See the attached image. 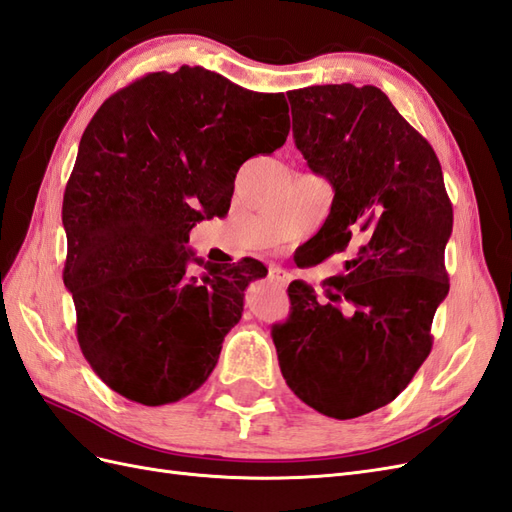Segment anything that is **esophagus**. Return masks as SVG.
<instances>
[{"label": "esophagus", "instance_id": "1", "mask_svg": "<svg viewBox=\"0 0 512 512\" xmlns=\"http://www.w3.org/2000/svg\"><path fill=\"white\" fill-rule=\"evenodd\" d=\"M268 277H270V281H274L277 285H281V287H287V283H290V274H287L285 270H281V268H270V272H268Z\"/></svg>", "mask_w": 512, "mask_h": 512}]
</instances>
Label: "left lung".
Masks as SVG:
<instances>
[{"mask_svg":"<svg viewBox=\"0 0 512 512\" xmlns=\"http://www.w3.org/2000/svg\"><path fill=\"white\" fill-rule=\"evenodd\" d=\"M298 151L333 186L313 235L316 261L350 253L322 303L287 287L290 316L272 326L281 374L326 417L352 419L396 400L432 348L448 296L452 203L430 142L376 86L326 84L287 93Z\"/></svg>","mask_w":512,"mask_h":512,"instance_id":"8db88e82","label":"left lung"}]
</instances>
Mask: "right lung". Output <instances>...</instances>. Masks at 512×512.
I'll return each instance as SVG.
<instances>
[{
    "instance_id": "1",
    "label": "right lung",
    "mask_w": 512,
    "mask_h": 512,
    "mask_svg": "<svg viewBox=\"0 0 512 512\" xmlns=\"http://www.w3.org/2000/svg\"><path fill=\"white\" fill-rule=\"evenodd\" d=\"M290 134L283 93H253L203 67L149 73L90 119L62 201L77 342L95 374L144 406L177 402L214 372L261 261L203 264L188 240L225 218L248 157Z\"/></svg>"
}]
</instances>
